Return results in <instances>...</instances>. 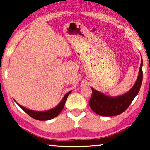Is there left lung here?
Masks as SVG:
<instances>
[{"label": "left lung", "mask_w": 150, "mask_h": 150, "mask_svg": "<svg viewBox=\"0 0 150 150\" xmlns=\"http://www.w3.org/2000/svg\"><path fill=\"white\" fill-rule=\"evenodd\" d=\"M143 81V61L134 85L125 94L118 96H109L92 87V94L89 106L95 113L102 116H113L122 113L132 103L139 93Z\"/></svg>", "instance_id": "8db88e82"}]
</instances>
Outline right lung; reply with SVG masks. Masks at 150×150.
<instances>
[{"mask_svg":"<svg viewBox=\"0 0 150 150\" xmlns=\"http://www.w3.org/2000/svg\"><path fill=\"white\" fill-rule=\"evenodd\" d=\"M71 92V91H69V92H67V94L64 96L63 99H62L61 101L59 103V104H58L57 106L55 107L54 108L51 109V110L44 111V112L43 111H42V112H40V111L31 110H29V109L24 108V107L21 105L19 104L18 105L20 106V108L22 109L25 112H26L29 116H30L31 117L34 118V119L39 120H50L56 117L58 114L61 113V111L63 110L64 106H65L66 100H67L68 96H69V94H70Z\"/></svg>","mask_w":150,"mask_h":150,"instance_id":"add662e5","label":"right lung"}]
</instances>
